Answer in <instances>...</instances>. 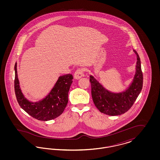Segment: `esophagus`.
I'll return each instance as SVG.
<instances>
[{"mask_svg": "<svg viewBox=\"0 0 160 160\" xmlns=\"http://www.w3.org/2000/svg\"><path fill=\"white\" fill-rule=\"evenodd\" d=\"M84 76V71L83 69L78 68L77 69L74 73V78L80 79L82 77Z\"/></svg>", "mask_w": 160, "mask_h": 160, "instance_id": "obj_1", "label": "esophagus"}]
</instances>
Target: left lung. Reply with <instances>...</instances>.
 <instances>
[{"label":"left lung","mask_w":160,"mask_h":160,"mask_svg":"<svg viewBox=\"0 0 160 160\" xmlns=\"http://www.w3.org/2000/svg\"><path fill=\"white\" fill-rule=\"evenodd\" d=\"M133 51L137 55L136 72L132 83L125 91L118 93L108 91L93 77L90 76L92 99L100 112L109 116L125 113L132 106L142 91L143 78L141 62L137 52Z\"/></svg>","instance_id":"1"}]
</instances>
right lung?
<instances>
[{"label":"right lung","instance_id":"1","mask_svg":"<svg viewBox=\"0 0 160 160\" xmlns=\"http://www.w3.org/2000/svg\"><path fill=\"white\" fill-rule=\"evenodd\" d=\"M14 69L16 98L20 106L27 113L39 121H47L56 118L63 112L68 101L69 90L73 79L72 74L59 77L53 88L44 99L37 102H31L24 98L21 91L17 76V62Z\"/></svg>","mask_w":160,"mask_h":160}]
</instances>
